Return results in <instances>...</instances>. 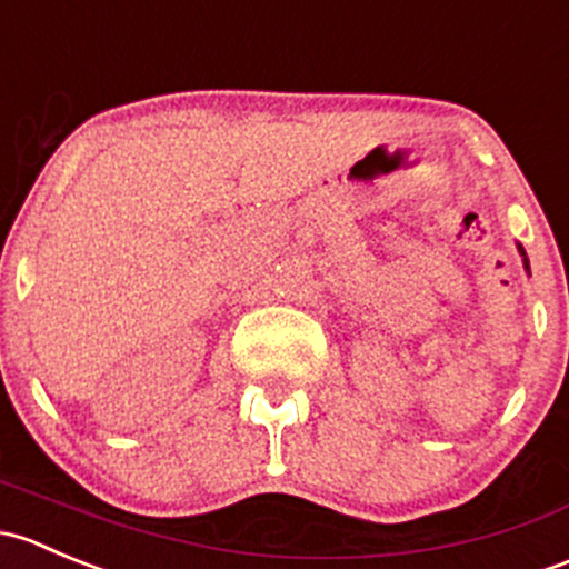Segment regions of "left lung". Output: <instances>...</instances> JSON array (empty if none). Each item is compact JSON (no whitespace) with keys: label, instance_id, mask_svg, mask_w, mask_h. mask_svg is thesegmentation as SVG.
Returning <instances> with one entry per match:
<instances>
[{"label":"left lung","instance_id":"left-lung-1","mask_svg":"<svg viewBox=\"0 0 569 569\" xmlns=\"http://www.w3.org/2000/svg\"><path fill=\"white\" fill-rule=\"evenodd\" d=\"M518 251H520V257H523V268H526V273H529V277H531V268H529V257H526V249H523V246H520V243H518Z\"/></svg>","mask_w":569,"mask_h":569}]
</instances>
